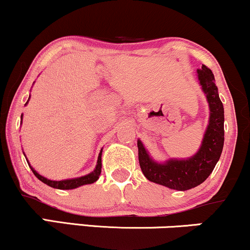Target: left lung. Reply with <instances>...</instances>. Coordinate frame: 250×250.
Returning <instances> with one entry per match:
<instances>
[{
	"mask_svg": "<svg viewBox=\"0 0 250 250\" xmlns=\"http://www.w3.org/2000/svg\"><path fill=\"white\" fill-rule=\"evenodd\" d=\"M197 80L209 104V123L202 145L196 154L185 160L170 159L165 163L154 161L143 143L137 140L139 162L143 175L151 182L176 190H188L205 182L220 160L225 142V110L214 74L205 64L197 69Z\"/></svg>",
	"mask_w": 250,
	"mask_h": 250,
	"instance_id": "obj_1",
	"label": "left lung"
}]
</instances>
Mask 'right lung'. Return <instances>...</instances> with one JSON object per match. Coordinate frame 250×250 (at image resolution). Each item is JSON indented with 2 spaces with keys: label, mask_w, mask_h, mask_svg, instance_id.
<instances>
[{
  "label": "right lung",
  "mask_w": 250,
  "mask_h": 250,
  "mask_svg": "<svg viewBox=\"0 0 250 250\" xmlns=\"http://www.w3.org/2000/svg\"><path fill=\"white\" fill-rule=\"evenodd\" d=\"M28 101H29V99H28ZM28 101H27V103H28ZM27 103H25V104H27ZM21 119H22V115H21ZM101 156H102V149L99 154V159H97L96 167L93 171H91V173H89L88 175H84V176H81V177H75V179H68V180H62V181H53L49 179H45L44 176L40 175L35 170V169L31 167L29 162L28 161L27 162H28V165H29L31 170H33L34 175H35V176L40 181H42L43 183L48 185L49 187H53L56 189H63V190H68V189H75L77 187H81V186H84V185H90V183L96 182V181L99 180V176H100V174H101V168H102Z\"/></svg>",
  "instance_id": "obj_1"
}]
</instances>
